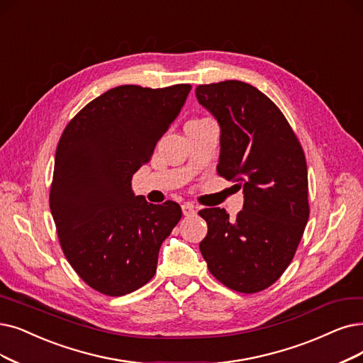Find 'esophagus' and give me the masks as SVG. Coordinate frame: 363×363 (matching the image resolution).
I'll return each instance as SVG.
<instances>
[{"mask_svg":"<svg viewBox=\"0 0 363 363\" xmlns=\"http://www.w3.org/2000/svg\"><path fill=\"white\" fill-rule=\"evenodd\" d=\"M182 211H183L184 216H192V214L196 213L194 204H191V202H184V204L182 206Z\"/></svg>","mask_w":363,"mask_h":363,"instance_id":"obj_1","label":"esophagus"}]
</instances>
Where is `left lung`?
Wrapping results in <instances>:
<instances>
[{"label":"left lung","mask_w":363,"mask_h":363,"mask_svg":"<svg viewBox=\"0 0 363 363\" xmlns=\"http://www.w3.org/2000/svg\"><path fill=\"white\" fill-rule=\"evenodd\" d=\"M195 95L220 128L217 172L244 195L237 219L219 207L199 211L208 225L199 250L232 291H264L292 262L308 222L306 156L279 107L252 84H199Z\"/></svg>","instance_id":"1"}]
</instances>
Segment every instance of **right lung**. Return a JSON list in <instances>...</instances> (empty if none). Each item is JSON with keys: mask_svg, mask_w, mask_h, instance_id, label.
<instances>
[{"mask_svg": "<svg viewBox=\"0 0 363 363\" xmlns=\"http://www.w3.org/2000/svg\"><path fill=\"white\" fill-rule=\"evenodd\" d=\"M191 89L118 86L80 110L57 144L50 211L69 265L101 294L122 296L146 284L182 219L177 202L150 204L131 182Z\"/></svg>", "mask_w": 363, "mask_h": 363, "instance_id": "obj_1", "label": "right lung"}]
</instances>
